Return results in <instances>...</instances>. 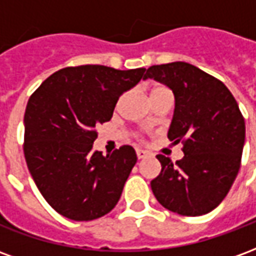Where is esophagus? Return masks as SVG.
I'll return each mask as SVG.
<instances>
[{
    "instance_id": "obj_1",
    "label": "esophagus",
    "mask_w": 256,
    "mask_h": 256,
    "mask_svg": "<svg viewBox=\"0 0 256 256\" xmlns=\"http://www.w3.org/2000/svg\"><path fill=\"white\" fill-rule=\"evenodd\" d=\"M146 156H150V154H148L146 150H137V158H138V159H145Z\"/></svg>"
}]
</instances>
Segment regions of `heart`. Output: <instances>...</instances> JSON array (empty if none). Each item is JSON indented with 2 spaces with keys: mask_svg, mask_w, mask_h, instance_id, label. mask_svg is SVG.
Instances as JSON below:
<instances>
[{
  "mask_svg": "<svg viewBox=\"0 0 256 256\" xmlns=\"http://www.w3.org/2000/svg\"><path fill=\"white\" fill-rule=\"evenodd\" d=\"M162 89H166V88H155V89L152 90V93H154V92H158V90H162Z\"/></svg>",
  "mask_w": 256,
  "mask_h": 256,
  "instance_id": "b5f03b06",
  "label": "heart"
}]
</instances>
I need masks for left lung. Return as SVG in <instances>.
Listing matches in <instances>:
<instances>
[{
	"mask_svg": "<svg viewBox=\"0 0 256 256\" xmlns=\"http://www.w3.org/2000/svg\"><path fill=\"white\" fill-rule=\"evenodd\" d=\"M168 86L176 110L167 137L182 142L184 158L172 163L158 155L160 174L150 181L156 200L185 216L218 207L237 177L246 140V123L225 84L184 62L152 66L145 79Z\"/></svg>",
	"mask_w": 256,
	"mask_h": 256,
	"instance_id": "obj_1",
	"label": "left lung"
}]
</instances>
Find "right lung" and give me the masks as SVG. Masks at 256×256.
<instances>
[{"label":"right lung","mask_w":256,"mask_h":256,"mask_svg":"<svg viewBox=\"0 0 256 256\" xmlns=\"http://www.w3.org/2000/svg\"><path fill=\"white\" fill-rule=\"evenodd\" d=\"M141 78L145 68L67 67L45 79L28 98L27 167L44 198L68 220H97L119 202L137 155L130 145L106 156L93 150L96 128L111 120L120 94Z\"/></svg>","instance_id":"add662e5"}]
</instances>
